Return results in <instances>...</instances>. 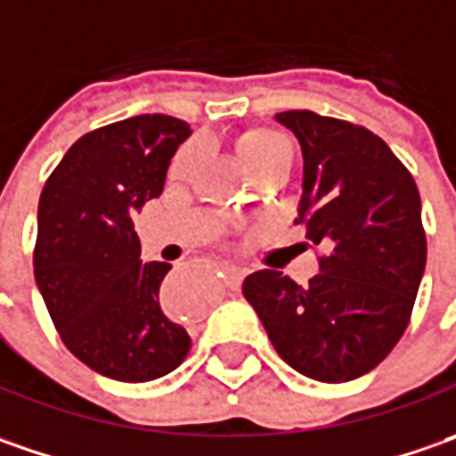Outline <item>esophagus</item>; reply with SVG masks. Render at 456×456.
<instances>
[{
	"label": "esophagus",
	"instance_id": "esophagus-1",
	"mask_svg": "<svg viewBox=\"0 0 456 456\" xmlns=\"http://www.w3.org/2000/svg\"><path fill=\"white\" fill-rule=\"evenodd\" d=\"M242 277L244 267H237V265H227V267L222 270V280H224V285H227L229 290H237L240 282H242Z\"/></svg>",
	"mask_w": 456,
	"mask_h": 456
}]
</instances>
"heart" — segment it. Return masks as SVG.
I'll list each match as a JSON object with an SVG mask.
<instances>
[{
	"instance_id": "b5f03b06",
	"label": "heart",
	"mask_w": 456,
	"mask_h": 456,
	"mask_svg": "<svg viewBox=\"0 0 456 456\" xmlns=\"http://www.w3.org/2000/svg\"><path fill=\"white\" fill-rule=\"evenodd\" d=\"M199 146H183L176 153L171 174L181 176L191 161L197 159ZM237 153L242 159L244 168L252 174V179L267 171H290L292 166V146L290 141L273 128H249L237 141Z\"/></svg>"
}]
</instances>
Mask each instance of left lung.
Instances as JSON below:
<instances>
[{
    "mask_svg": "<svg viewBox=\"0 0 456 456\" xmlns=\"http://www.w3.org/2000/svg\"><path fill=\"white\" fill-rule=\"evenodd\" d=\"M275 118L297 135L305 159L295 224L325 252L307 285L259 270L242 292L285 363L325 384L354 381L394 351L411 321L427 265L419 189L363 126L313 110Z\"/></svg>",
    "mask_w": 456,
    "mask_h": 456,
    "instance_id": "8db88e82",
    "label": "left lung"
}]
</instances>
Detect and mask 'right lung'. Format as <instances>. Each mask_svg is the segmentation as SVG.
I'll list each match as a JSON object with an SVG mask.
<instances>
[{"label": "right lung", "mask_w": 456, "mask_h": 456, "mask_svg": "<svg viewBox=\"0 0 456 456\" xmlns=\"http://www.w3.org/2000/svg\"><path fill=\"white\" fill-rule=\"evenodd\" d=\"M189 123L149 113L77 138L45 181L35 280L75 358L108 379H161L186 358L189 333L168 321L159 288L171 265L141 262L135 212L164 191Z\"/></svg>", "instance_id": "obj_1"}]
</instances>
